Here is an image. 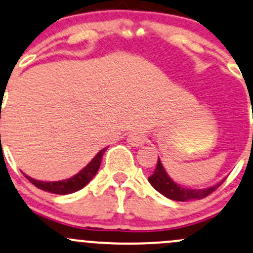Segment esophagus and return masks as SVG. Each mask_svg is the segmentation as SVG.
I'll use <instances>...</instances> for the list:
<instances>
[{"label": "esophagus", "mask_w": 253, "mask_h": 253, "mask_svg": "<svg viewBox=\"0 0 253 253\" xmlns=\"http://www.w3.org/2000/svg\"><path fill=\"white\" fill-rule=\"evenodd\" d=\"M127 141H128V144H131L132 146H141L143 144H145L146 138H145V135L143 134V133L133 132L128 135V138H127Z\"/></svg>", "instance_id": "1"}]
</instances>
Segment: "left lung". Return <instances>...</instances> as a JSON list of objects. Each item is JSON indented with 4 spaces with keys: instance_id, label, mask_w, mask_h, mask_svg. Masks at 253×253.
Wrapping results in <instances>:
<instances>
[{
    "instance_id": "8db88e82",
    "label": "left lung",
    "mask_w": 253,
    "mask_h": 253,
    "mask_svg": "<svg viewBox=\"0 0 253 253\" xmlns=\"http://www.w3.org/2000/svg\"><path fill=\"white\" fill-rule=\"evenodd\" d=\"M149 182L152 185V187L155 190L162 193L163 196L171 199V201L177 202H186L191 201V199H203L207 196H209L210 193H212L222 184V182H218L217 185L209 188H204V190H193V188L182 187V186L175 184L168 176L165 168H163L162 163H161L160 158L157 161L154 174L151 176H149Z\"/></svg>"
}]
</instances>
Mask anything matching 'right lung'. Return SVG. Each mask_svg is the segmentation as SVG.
<instances>
[{
  "label": "right lung",
  "mask_w": 253,
  "mask_h": 253,
  "mask_svg": "<svg viewBox=\"0 0 253 253\" xmlns=\"http://www.w3.org/2000/svg\"><path fill=\"white\" fill-rule=\"evenodd\" d=\"M105 150L103 149L93 157V160L86 166L85 168H83L77 175L69 177V179L62 180V181H40V180H35L32 177L26 176V179L29 180L31 184H33L36 187L41 188L43 191H48V192L55 193V194H68L73 193L76 191H79L80 188H83L86 186L88 182L91 181L93 176L96 175L97 170H98L99 166H101L102 157H103Z\"/></svg>",
  "instance_id": "add662e5"
}]
</instances>
